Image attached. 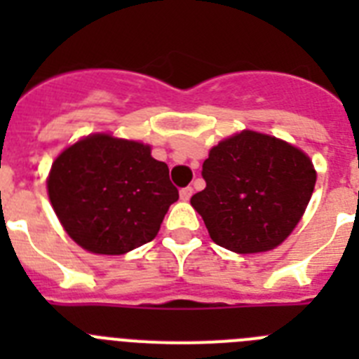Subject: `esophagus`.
<instances>
[{
	"label": "esophagus",
	"instance_id": "obj_1",
	"mask_svg": "<svg viewBox=\"0 0 359 359\" xmlns=\"http://www.w3.org/2000/svg\"><path fill=\"white\" fill-rule=\"evenodd\" d=\"M192 194H194V189H192V187H185V189L180 190V198H182V201H189V199L192 198Z\"/></svg>",
	"mask_w": 359,
	"mask_h": 359
}]
</instances>
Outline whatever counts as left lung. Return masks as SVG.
I'll return each instance as SVG.
<instances>
[{
    "instance_id": "8db88e82",
    "label": "left lung",
    "mask_w": 359,
    "mask_h": 359,
    "mask_svg": "<svg viewBox=\"0 0 359 359\" xmlns=\"http://www.w3.org/2000/svg\"><path fill=\"white\" fill-rule=\"evenodd\" d=\"M203 177L207 187L190 205L210 239L252 255L275 250L291 236L309 205L316 170L297 145L243 129L208 151Z\"/></svg>"
}]
</instances>
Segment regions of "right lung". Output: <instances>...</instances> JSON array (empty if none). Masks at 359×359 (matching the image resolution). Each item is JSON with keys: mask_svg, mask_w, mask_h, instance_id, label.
<instances>
[{"mask_svg": "<svg viewBox=\"0 0 359 359\" xmlns=\"http://www.w3.org/2000/svg\"><path fill=\"white\" fill-rule=\"evenodd\" d=\"M46 190L66 233L97 255H123L154 239L180 198L151 145L111 133H91L62 149Z\"/></svg>", "mask_w": 359, "mask_h": 359, "instance_id": "obj_1", "label": "right lung"}]
</instances>
